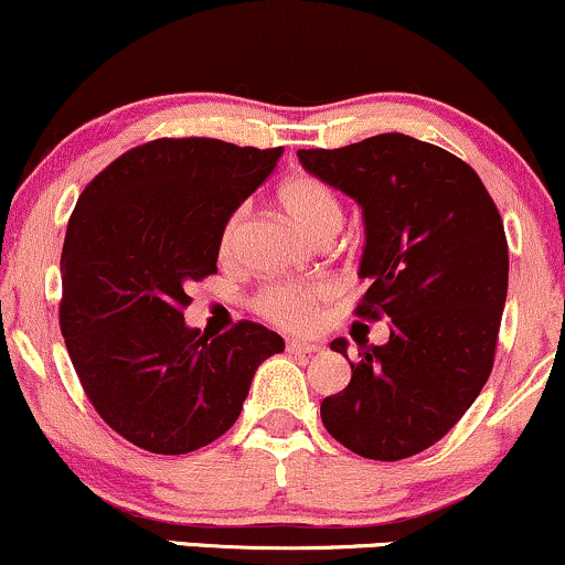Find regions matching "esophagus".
I'll return each mask as SVG.
<instances>
[{
    "label": "esophagus",
    "instance_id": "1",
    "mask_svg": "<svg viewBox=\"0 0 565 565\" xmlns=\"http://www.w3.org/2000/svg\"><path fill=\"white\" fill-rule=\"evenodd\" d=\"M285 349H288L290 354H315L320 347L309 341H298V338H288V341H285Z\"/></svg>",
    "mask_w": 565,
    "mask_h": 565
}]
</instances>
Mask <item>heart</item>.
<instances>
[{"instance_id":"1","label":"heart","mask_w":565,"mask_h":565,"mask_svg":"<svg viewBox=\"0 0 565 565\" xmlns=\"http://www.w3.org/2000/svg\"><path fill=\"white\" fill-rule=\"evenodd\" d=\"M277 201L311 241H330L343 222L338 192L315 174H294L277 188ZM248 205H237L218 230V256L232 258L241 243ZM330 296L324 282H269L254 296V309L264 320L285 330H309L317 322L320 303Z\"/></svg>"}]
</instances>
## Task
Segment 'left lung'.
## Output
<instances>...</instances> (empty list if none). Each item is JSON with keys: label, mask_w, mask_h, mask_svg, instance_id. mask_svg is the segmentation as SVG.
Instances as JSON below:
<instances>
[{"label": "left lung", "mask_w": 565, "mask_h": 565, "mask_svg": "<svg viewBox=\"0 0 565 565\" xmlns=\"http://www.w3.org/2000/svg\"><path fill=\"white\" fill-rule=\"evenodd\" d=\"M309 174L362 205L370 288L360 320H391L388 343H360L351 381L322 402L328 434L354 455L394 462L444 439L481 394L508 298V237L483 182L449 150L377 135L298 150ZM335 338L330 349L347 354Z\"/></svg>", "instance_id": "1"}]
</instances>
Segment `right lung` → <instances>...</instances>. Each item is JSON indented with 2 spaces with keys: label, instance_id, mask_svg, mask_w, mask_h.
<instances>
[{
  "label": "right lung",
  "instance_id": "add662e5",
  "mask_svg": "<svg viewBox=\"0 0 565 565\" xmlns=\"http://www.w3.org/2000/svg\"><path fill=\"white\" fill-rule=\"evenodd\" d=\"M282 148L161 137L86 184L65 232L60 330L86 399L139 449L188 455L235 426L256 367L282 338L241 320L184 324L190 282L216 275L218 230Z\"/></svg>",
  "mask_w": 565,
  "mask_h": 565
}]
</instances>
